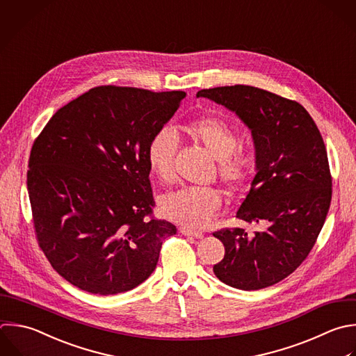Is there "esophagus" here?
Wrapping results in <instances>:
<instances>
[{
	"mask_svg": "<svg viewBox=\"0 0 356 356\" xmlns=\"http://www.w3.org/2000/svg\"><path fill=\"white\" fill-rule=\"evenodd\" d=\"M179 232H181L182 235H185V236H195V238H197V239L203 238V234H202V232H199V231H192V229H189V228H186V227H179Z\"/></svg>",
	"mask_w": 356,
	"mask_h": 356,
	"instance_id": "34e87169",
	"label": "esophagus"
}]
</instances>
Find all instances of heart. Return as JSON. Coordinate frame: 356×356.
Masks as SVG:
<instances>
[{"label":"heart","mask_w":356,"mask_h":356,"mask_svg":"<svg viewBox=\"0 0 356 356\" xmlns=\"http://www.w3.org/2000/svg\"><path fill=\"white\" fill-rule=\"evenodd\" d=\"M188 134L202 143L216 159L220 179L232 189L241 188L250 177L254 165V153L238 146L236 131L217 117H202L191 121ZM179 139L170 127L159 128L147 146L150 171L163 182L175 178L174 159ZM221 195L213 188H182L161 197L163 214L188 228H203L221 210Z\"/></svg>","instance_id":"1"}]
</instances>
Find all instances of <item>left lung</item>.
<instances>
[{
    "label": "left lung",
    "mask_w": 356,
    "mask_h": 356,
    "mask_svg": "<svg viewBox=\"0 0 356 356\" xmlns=\"http://www.w3.org/2000/svg\"><path fill=\"white\" fill-rule=\"evenodd\" d=\"M196 97L234 111L250 129L256 175L236 218L266 225L253 236L242 228L216 231L225 254L213 271L243 291L277 284L307 257L330 209L331 174L323 138L299 103L259 88L203 89Z\"/></svg>",
    "instance_id": "left-lung-1"
}]
</instances>
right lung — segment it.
Here are the masks:
<instances>
[{"mask_svg": "<svg viewBox=\"0 0 356 356\" xmlns=\"http://www.w3.org/2000/svg\"><path fill=\"white\" fill-rule=\"evenodd\" d=\"M185 96L93 88L60 108L35 140L28 192L36 238L72 285L114 295L154 271L177 228L152 217L147 146Z\"/></svg>", "mask_w": 356, "mask_h": 356, "instance_id": "right-lung-1", "label": "right lung"}]
</instances>
